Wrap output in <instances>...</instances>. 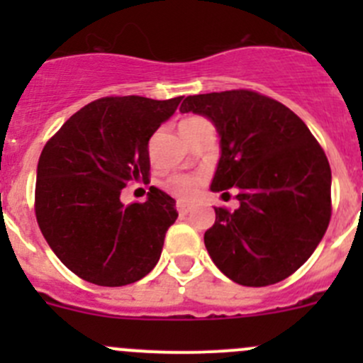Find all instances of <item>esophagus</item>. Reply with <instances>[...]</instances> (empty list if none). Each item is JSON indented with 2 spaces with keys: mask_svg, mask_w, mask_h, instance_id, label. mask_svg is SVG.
Returning <instances> with one entry per match:
<instances>
[{
  "mask_svg": "<svg viewBox=\"0 0 363 363\" xmlns=\"http://www.w3.org/2000/svg\"><path fill=\"white\" fill-rule=\"evenodd\" d=\"M177 211H179V216H181V218H184V216H188L189 212L193 211V207H191V205L177 202Z\"/></svg>",
  "mask_w": 363,
  "mask_h": 363,
  "instance_id": "34e87169",
  "label": "esophagus"
}]
</instances>
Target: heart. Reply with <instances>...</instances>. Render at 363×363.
I'll list each match as a JSON object with an SVG mask.
<instances>
[{"instance_id": "heart-1", "label": "heart", "mask_w": 363, "mask_h": 363, "mask_svg": "<svg viewBox=\"0 0 363 363\" xmlns=\"http://www.w3.org/2000/svg\"><path fill=\"white\" fill-rule=\"evenodd\" d=\"M202 123H207V121L200 119V117H188V119L182 121L181 128L196 126V124ZM168 188H170L172 193L177 195L181 200H193L199 195L200 179L191 177V175H175V177H172L170 182H168Z\"/></svg>"}]
</instances>
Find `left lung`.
Wrapping results in <instances>:
<instances>
[{
  "label": "left lung",
  "instance_id": "8db88e82",
  "mask_svg": "<svg viewBox=\"0 0 363 363\" xmlns=\"http://www.w3.org/2000/svg\"><path fill=\"white\" fill-rule=\"evenodd\" d=\"M181 112L207 117L219 135L211 191L237 189L239 207H216L203 235L214 265L242 286L286 279L330 221L332 172L323 149L295 112L255 91L195 94Z\"/></svg>",
  "mask_w": 363,
  "mask_h": 363
}]
</instances>
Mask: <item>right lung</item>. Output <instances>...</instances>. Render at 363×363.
<instances>
[{"instance_id":"1","label":"right lung","mask_w":363,"mask_h":363,"mask_svg":"<svg viewBox=\"0 0 363 363\" xmlns=\"http://www.w3.org/2000/svg\"><path fill=\"white\" fill-rule=\"evenodd\" d=\"M182 96H116L91 101L43 147L35 212L50 250L73 274L98 286H124L158 263L175 200L151 186L144 203L124 205L128 182L147 181L149 138Z\"/></svg>"}]
</instances>
